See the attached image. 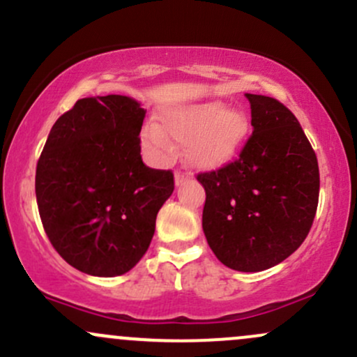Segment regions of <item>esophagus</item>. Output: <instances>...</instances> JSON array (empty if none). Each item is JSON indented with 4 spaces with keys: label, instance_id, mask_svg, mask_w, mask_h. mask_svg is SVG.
Returning a JSON list of instances; mask_svg holds the SVG:
<instances>
[{
    "label": "esophagus",
    "instance_id": "obj_1",
    "mask_svg": "<svg viewBox=\"0 0 357 357\" xmlns=\"http://www.w3.org/2000/svg\"><path fill=\"white\" fill-rule=\"evenodd\" d=\"M189 178H190V174H187V172L183 170L175 172V183H177V185H183Z\"/></svg>",
    "mask_w": 357,
    "mask_h": 357
}]
</instances>
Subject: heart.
Returning <instances> with one entry per match:
<instances>
[{"mask_svg":"<svg viewBox=\"0 0 357 357\" xmlns=\"http://www.w3.org/2000/svg\"><path fill=\"white\" fill-rule=\"evenodd\" d=\"M162 126L141 131L144 148L160 162H167L174 143L187 144V160L199 168H218L233 158L247 134V117L240 110H226L221 102L174 107L160 117Z\"/></svg>","mask_w":357,"mask_h":357,"instance_id":"heart-1","label":"heart"}]
</instances>
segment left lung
Returning <instances> with one entry per match:
<instances>
[{
	"mask_svg": "<svg viewBox=\"0 0 357 357\" xmlns=\"http://www.w3.org/2000/svg\"><path fill=\"white\" fill-rule=\"evenodd\" d=\"M252 134L238 158L199 174L206 190L202 229L226 267L266 271L305 241L315 220L317 155L294 114L275 98L247 93Z\"/></svg>",
	"mask_w": 357,
	"mask_h": 357,
	"instance_id": "left-lung-1",
	"label": "left lung"
}]
</instances>
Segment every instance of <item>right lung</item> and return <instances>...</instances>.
<instances>
[{"instance_id": "add662e5", "label": "right lung", "mask_w": 357, "mask_h": 357, "mask_svg": "<svg viewBox=\"0 0 357 357\" xmlns=\"http://www.w3.org/2000/svg\"><path fill=\"white\" fill-rule=\"evenodd\" d=\"M144 116L124 95L82 98L57 119L37 162L45 235L85 274L114 278L131 271L175 189L172 170L149 168L141 158Z\"/></svg>"}]
</instances>
